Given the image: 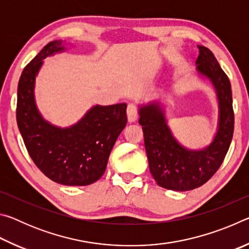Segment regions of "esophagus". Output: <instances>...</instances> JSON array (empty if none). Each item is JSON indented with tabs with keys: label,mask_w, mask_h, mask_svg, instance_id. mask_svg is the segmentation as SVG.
<instances>
[{
	"label": "esophagus",
	"mask_w": 249,
	"mask_h": 249,
	"mask_svg": "<svg viewBox=\"0 0 249 249\" xmlns=\"http://www.w3.org/2000/svg\"><path fill=\"white\" fill-rule=\"evenodd\" d=\"M126 113H127V120L129 123H134L136 122L137 117H138V113H137V108L134 104H128L127 105V109H126Z\"/></svg>",
	"instance_id": "obj_1"
}]
</instances>
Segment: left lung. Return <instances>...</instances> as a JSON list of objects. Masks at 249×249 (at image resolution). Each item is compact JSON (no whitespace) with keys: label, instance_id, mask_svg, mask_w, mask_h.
Wrapping results in <instances>:
<instances>
[{"label":"left lung","instance_id":"8db88e82","mask_svg":"<svg viewBox=\"0 0 249 249\" xmlns=\"http://www.w3.org/2000/svg\"><path fill=\"white\" fill-rule=\"evenodd\" d=\"M197 48V72L212 82L218 100V128L213 142L200 150L185 148L171 134L159 103L142 105L138 111L150 174L168 190H193L209 181L222 165L233 138L231 82L213 53L204 46Z\"/></svg>","mask_w":249,"mask_h":249}]
</instances>
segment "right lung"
I'll return each instance as SVG.
<instances>
[{
	"label": "right lung",
	"instance_id": "obj_1",
	"mask_svg": "<svg viewBox=\"0 0 249 249\" xmlns=\"http://www.w3.org/2000/svg\"><path fill=\"white\" fill-rule=\"evenodd\" d=\"M64 50L61 40L50 41L25 67L18 81L16 120L29 156L46 177L64 185H88L107 169L113 146L127 123V105H95L66 128L45 121L35 103V78L43 59Z\"/></svg>",
	"mask_w": 249,
	"mask_h": 249
}]
</instances>
